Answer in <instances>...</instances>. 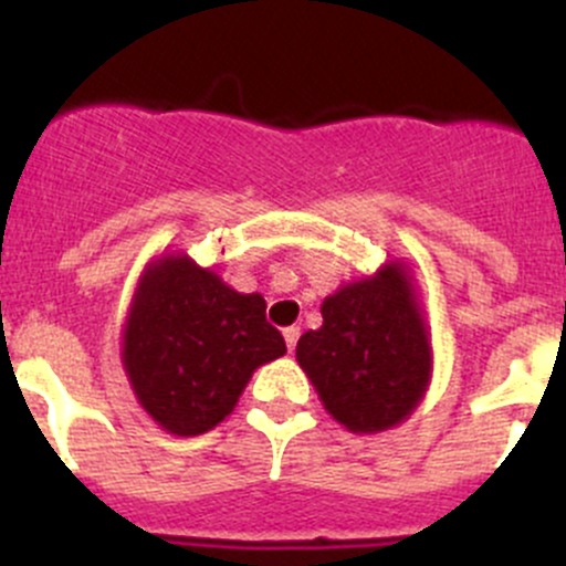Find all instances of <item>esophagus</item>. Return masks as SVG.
Segmentation results:
<instances>
[{
	"mask_svg": "<svg viewBox=\"0 0 566 566\" xmlns=\"http://www.w3.org/2000/svg\"><path fill=\"white\" fill-rule=\"evenodd\" d=\"M298 336H301V328H295V325L284 328V342H287V350H295V345H298Z\"/></svg>",
	"mask_w": 566,
	"mask_h": 566,
	"instance_id": "34e87169",
	"label": "esophagus"
}]
</instances>
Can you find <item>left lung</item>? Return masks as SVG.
I'll use <instances>...</instances> for the list:
<instances>
[{
  "mask_svg": "<svg viewBox=\"0 0 566 566\" xmlns=\"http://www.w3.org/2000/svg\"><path fill=\"white\" fill-rule=\"evenodd\" d=\"M323 325L295 347L331 416L380 432L413 413L432 375V347L413 282L399 262L345 284L319 306Z\"/></svg>",
  "mask_w": 566,
  "mask_h": 566,
  "instance_id": "left-lung-1",
  "label": "left lung"
}]
</instances>
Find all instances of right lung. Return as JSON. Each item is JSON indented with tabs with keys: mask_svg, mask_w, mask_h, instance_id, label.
Instances as JSON below:
<instances>
[{
	"mask_svg": "<svg viewBox=\"0 0 566 566\" xmlns=\"http://www.w3.org/2000/svg\"><path fill=\"white\" fill-rule=\"evenodd\" d=\"M260 293H235L191 256L167 254L139 279L123 334L136 399L172 436H202L238 405L256 367L284 356Z\"/></svg>",
	"mask_w": 566,
	"mask_h": 566,
	"instance_id": "add662e5",
	"label": "right lung"
}]
</instances>
